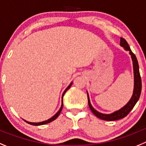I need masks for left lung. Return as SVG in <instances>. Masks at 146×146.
Here are the masks:
<instances>
[{"label":"left lung","mask_w":146,"mask_h":146,"mask_svg":"<svg viewBox=\"0 0 146 146\" xmlns=\"http://www.w3.org/2000/svg\"><path fill=\"white\" fill-rule=\"evenodd\" d=\"M120 45L124 48V49L129 52L131 57H132V62H133V68H134V77H135V86H134V92L133 94H132V98L129 101V102L124 107L122 108L121 109L119 110V111H115V112L111 114H103L99 113L92 106L90 101H89V95H88V103H89V106L92 112L94 114V115L98 117L99 119H102L105 121H115L119 120V119H123L125 116H127L129 112L132 110L134 106L137 103L138 101L139 98H140V94H141V89H142V81H141V77H140V71H139V65L138 62H137L136 56L135 54L131 51L130 47L127 44V40L123 38H121Z\"/></svg>","instance_id":"8db88e82"}]
</instances>
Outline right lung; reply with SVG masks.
<instances>
[{
  "mask_svg": "<svg viewBox=\"0 0 146 146\" xmlns=\"http://www.w3.org/2000/svg\"><path fill=\"white\" fill-rule=\"evenodd\" d=\"M72 84H73V83H71V84H70L69 85V86H68V88H67V89H65V92H63V94H62V97H63V96H64V94H65V93L67 91H68V89H70V86H71V85H72ZM62 106H63V102H62V106H61V108H60V110H59V111H58V112H57V113L55 114V115H54L53 117H52V118H51V119H48V120H46V121H42V122H39V123H33V122H28V121H25L27 122V123H28V124H31V125H35V126L43 125V124H48V123H50V122H52V121L55 120V119H57V117H58V116H59V115H60V113H61V111H62Z\"/></svg>",
  "mask_w": 146,
  "mask_h": 146,
  "instance_id": "1",
  "label": "right lung"
}]
</instances>
